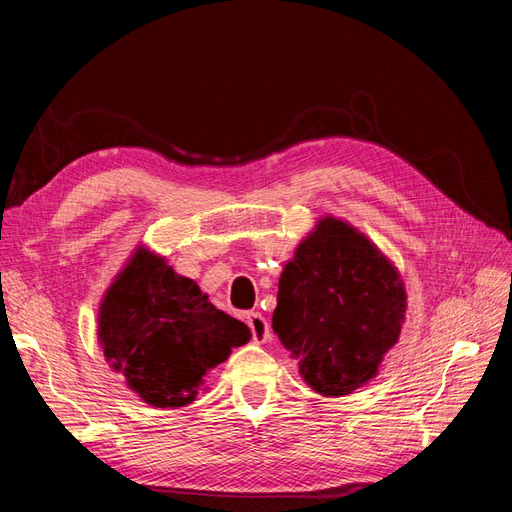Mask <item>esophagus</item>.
Here are the masks:
<instances>
[{"label": "esophagus", "instance_id": "esophagus-1", "mask_svg": "<svg viewBox=\"0 0 512 512\" xmlns=\"http://www.w3.org/2000/svg\"><path fill=\"white\" fill-rule=\"evenodd\" d=\"M245 322H247V327H250V331H252L254 342H258V344L267 342L271 329H269V322H267L265 316H262L260 312H250V314L245 316Z\"/></svg>", "mask_w": 512, "mask_h": 512}]
</instances>
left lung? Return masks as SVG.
<instances>
[{
	"label": "left lung",
	"instance_id": "1",
	"mask_svg": "<svg viewBox=\"0 0 512 512\" xmlns=\"http://www.w3.org/2000/svg\"><path fill=\"white\" fill-rule=\"evenodd\" d=\"M404 312L406 290L391 262L361 232L327 218L280 277L273 331L316 393L342 397L376 376Z\"/></svg>",
	"mask_w": 512,
	"mask_h": 512
}]
</instances>
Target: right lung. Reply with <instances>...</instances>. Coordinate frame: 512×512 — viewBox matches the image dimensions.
<instances>
[{
  "label": "right lung",
  "mask_w": 512,
  "mask_h": 512,
  "mask_svg": "<svg viewBox=\"0 0 512 512\" xmlns=\"http://www.w3.org/2000/svg\"><path fill=\"white\" fill-rule=\"evenodd\" d=\"M98 337L106 361L138 397L156 408H181L194 401L207 371L252 333L164 258L138 250L106 292Z\"/></svg>",
  "instance_id": "right-lung-1"
}]
</instances>
